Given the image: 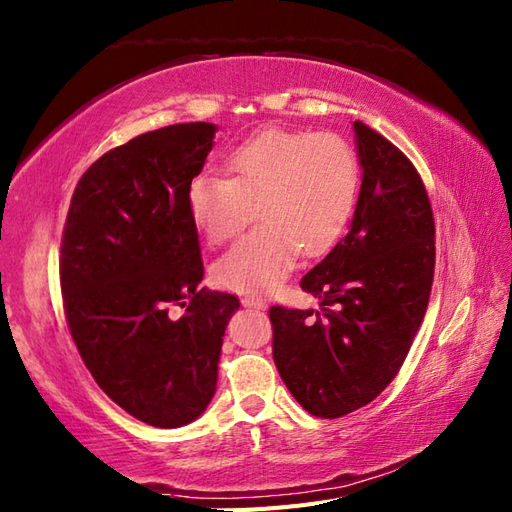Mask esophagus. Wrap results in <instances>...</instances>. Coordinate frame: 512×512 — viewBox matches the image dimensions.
I'll use <instances>...</instances> for the list:
<instances>
[{
  "mask_svg": "<svg viewBox=\"0 0 512 512\" xmlns=\"http://www.w3.org/2000/svg\"><path fill=\"white\" fill-rule=\"evenodd\" d=\"M244 307H253V310H266V301L264 299H255V296H244L242 299Z\"/></svg>",
  "mask_w": 512,
  "mask_h": 512,
  "instance_id": "obj_1",
  "label": "esophagus"
}]
</instances>
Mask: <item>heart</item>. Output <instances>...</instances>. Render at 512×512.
<instances>
[{
  "label": "heart",
  "instance_id": "heart-1",
  "mask_svg": "<svg viewBox=\"0 0 512 512\" xmlns=\"http://www.w3.org/2000/svg\"><path fill=\"white\" fill-rule=\"evenodd\" d=\"M227 178L200 174L187 187L192 220L211 246L240 233L253 205L261 224L213 266L224 290L268 292L296 257L325 255L347 231L360 192V161L334 133L268 128L222 161Z\"/></svg>",
  "mask_w": 512,
  "mask_h": 512
}]
</instances>
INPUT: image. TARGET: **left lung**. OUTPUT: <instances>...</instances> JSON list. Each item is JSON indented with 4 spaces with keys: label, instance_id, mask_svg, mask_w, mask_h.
Listing matches in <instances>:
<instances>
[{
    "label": "left lung",
    "instance_id": "1",
    "mask_svg": "<svg viewBox=\"0 0 512 512\" xmlns=\"http://www.w3.org/2000/svg\"><path fill=\"white\" fill-rule=\"evenodd\" d=\"M362 187L349 233L301 279L320 310L270 307L272 358L320 419L371 403L406 360L434 279V216L410 159L353 122Z\"/></svg>",
    "mask_w": 512,
    "mask_h": 512
}]
</instances>
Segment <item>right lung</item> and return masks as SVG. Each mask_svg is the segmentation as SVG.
<instances>
[{"mask_svg":"<svg viewBox=\"0 0 512 512\" xmlns=\"http://www.w3.org/2000/svg\"><path fill=\"white\" fill-rule=\"evenodd\" d=\"M216 126L174 124L113 148L82 174L61 242L67 325L82 362L117 406L154 427L196 421L216 395L237 296L205 275L187 187ZM172 304L184 316L172 319Z\"/></svg>","mask_w":512,"mask_h":512,"instance_id":"right-lung-1","label":"right lung"}]
</instances>
